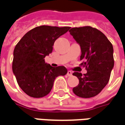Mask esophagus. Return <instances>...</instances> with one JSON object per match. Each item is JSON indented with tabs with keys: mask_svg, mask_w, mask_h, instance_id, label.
Returning a JSON list of instances; mask_svg holds the SVG:
<instances>
[{
	"mask_svg": "<svg viewBox=\"0 0 125 125\" xmlns=\"http://www.w3.org/2000/svg\"><path fill=\"white\" fill-rule=\"evenodd\" d=\"M67 75H68V77H70V76H72V75H73V73H72V72H71L70 70H68V73H67Z\"/></svg>",
	"mask_w": 125,
	"mask_h": 125,
	"instance_id": "esophagus-1",
	"label": "esophagus"
}]
</instances>
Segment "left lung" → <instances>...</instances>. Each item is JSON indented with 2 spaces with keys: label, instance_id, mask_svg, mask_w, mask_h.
Returning <instances> with one entry per match:
<instances>
[{
  "label": "left lung",
  "instance_id": "obj_1",
  "mask_svg": "<svg viewBox=\"0 0 125 125\" xmlns=\"http://www.w3.org/2000/svg\"><path fill=\"white\" fill-rule=\"evenodd\" d=\"M69 32L80 45V65L87 70L83 75L77 72L73 74L79 81L73 91L81 98L94 97L109 82L114 65L113 46L101 31L90 26L72 28Z\"/></svg>",
  "mask_w": 125,
  "mask_h": 125
}]
</instances>
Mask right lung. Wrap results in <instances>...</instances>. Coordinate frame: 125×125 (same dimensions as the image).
Segmentation results:
<instances>
[{
  "mask_svg": "<svg viewBox=\"0 0 125 125\" xmlns=\"http://www.w3.org/2000/svg\"><path fill=\"white\" fill-rule=\"evenodd\" d=\"M70 29L47 25L37 27L28 31L16 44L13 73L18 85L31 97L46 96L52 90L56 77L67 74L64 66L53 68L45 63L44 58L52 52L56 40Z\"/></svg>",
  "mask_w": 125,
  "mask_h": 125,
  "instance_id": "obj_1",
  "label": "right lung"
}]
</instances>
